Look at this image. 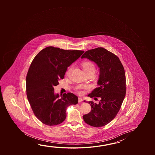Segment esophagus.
Returning <instances> with one entry per match:
<instances>
[{
	"mask_svg": "<svg viewBox=\"0 0 155 155\" xmlns=\"http://www.w3.org/2000/svg\"><path fill=\"white\" fill-rule=\"evenodd\" d=\"M83 99L81 98V97H79L78 98V102H81L82 101H83Z\"/></svg>",
	"mask_w": 155,
	"mask_h": 155,
	"instance_id": "34e87169",
	"label": "esophagus"
}]
</instances>
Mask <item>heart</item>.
<instances>
[{
	"label": "heart",
	"instance_id": "b5f03b06",
	"mask_svg": "<svg viewBox=\"0 0 155 155\" xmlns=\"http://www.w3.org/2000/svg\"><path fill=\"white\" fill-rule=\"evenodd\" d=\"M82 67L84 71L95 70V67L94 64L90 61H85L83 63ZM89 89V86L87 85H78L76 87V91L79 94H83L85 92L84 90H88Z\"/></svg>",
	"mask_w": 155,
	"mask_h": 155
}]
</instances>
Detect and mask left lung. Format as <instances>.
<instances>
[{
  "label": "left lung",
  "mask_w": 155,
  "mask_h": 155,
  "mask_svg": "<svg viewBox=\"0 0 155 155\" xmlns=\"http://www.w3.org/2000/svg\"><path fill=\"white\" fill-rule=\"evenodd\" d=\"M81 58L88 59L98 66V87L94 89L88 96L101 98L99 104L88 102L91 105V111L84 115L83 119L84 122L92 127H103L116 116L124 99L126 94L124 69L117 56L103 48L86 51Z\"/></svg>",
  "instance_id": "1"
}]
</instances>
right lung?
Segmentation results:
<instances>
[{
	"label": "right lung",
	"instance_id": "right-lung-1",
	"mask_svg": "<svg viewBox=\"0 0 155 155\" xmlns=\"http://www.w3.org/2000/svg\"><path fill=\"white\" fill-rule=\"evenodd\" d=\"M84 52L48 46L41 50L31 64L26 78V95L34 114L44 124H61L66 118V108L78 103V97L71 92L59 98L54 92V86L64 78L68 67Z\"/></svg>",
	"mask_w": 155,
	"mask_h": 155
}]
</instances>
